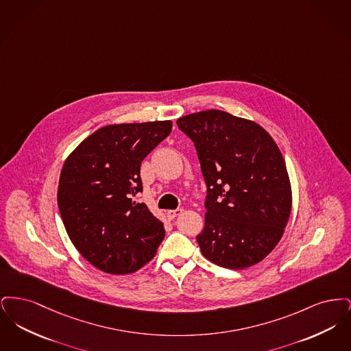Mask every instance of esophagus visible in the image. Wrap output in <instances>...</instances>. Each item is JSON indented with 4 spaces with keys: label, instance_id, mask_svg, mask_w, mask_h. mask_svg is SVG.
Wrapping results in <instances>:
<instances>
[{
    "label": "esophagus",
    "instance_id": "34e87169",
    "mask_svg": "<svg viewBox=\"0 0 351 351\" xmlns=\"http://www.w3.org/2000/svg\"><path fill=\"white\" fill-rule=\"evenodd\" d=\"M182 213H183V209H175V210H167L166 216H167L168 219H173V218L180 216Z\"/></svg>",
    "mask_w": 351,
    "mask_h": 351
}]
</instances>
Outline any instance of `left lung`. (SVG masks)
<instances>
[{
    "label": "left lung",
    "instance_id": "left-lung-1",
    "mask_svg": "<svg viewBox=\"0 0 351 351\" xmlns=\"http://www.w3.org/2000/svg\"><path fill=\"white\" fill-rule=\"evenodd\" d=\"M195 143L206 183L205 225L196 239L212 263L243 269L283 237L292 188L283 155L256 122L210 109L176 121Z\"/></svg>",
    "mask_w": 351,
    "mask_h": 351
}]
</instances>
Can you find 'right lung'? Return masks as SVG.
Instances as JSON below:
<instances>
[{
  "label": "right lung",
  "instance_id": "obj_1",
  "mask_svg": "<svg viewBox=\"0 0 351 351\" xmlns=\"http://www.w3.org/2000/svg\"><path fill=\"white\" fill-rule=\"evenodd\" d=\"M171 130V121L108 125L86 136L63 165L58 205L68 237L106 274L143 267L165 238L163 222L134 197L142 191V160Z\"/></svg>",
  "mask_w": 351,
  "mask_h": 351
}]
</instances>
